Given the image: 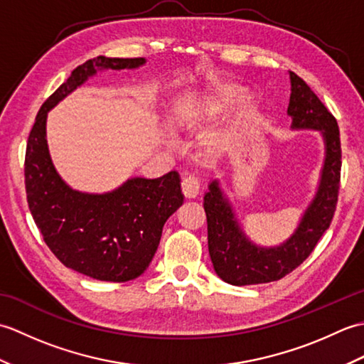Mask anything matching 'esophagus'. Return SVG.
Returning <instances> with one entry per match:
<instances>
[{"label":"esophagus","instance_id":"34e87169","mask_svg":"<svg viewBox=\"0 0 364 364\" xmlns=\"http://www.w3.org/2000/svg\"><path fill=\"white\" fill-rule=\"evenodd\" d=\"M181 189H183V194L186 198H196L200 194V189H202V186H200V181L196 176H186V178H183Z\"/></svg>","mask_w":364,"mask_h":364}]
</instances>
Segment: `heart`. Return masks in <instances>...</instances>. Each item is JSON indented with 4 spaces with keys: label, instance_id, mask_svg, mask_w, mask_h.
<instances>
[{
    "label": "heart",
    "instance_id": "obj_1",
    "mask_svg": "<svg viewBox=\"0 0 364 364\" xmlns=\"http://www.w3.org/2000/svg\"><path fill=\"white\" fill-rule=\"evenodd\" d=\"M242 89L237 86V84H218V86H213L208 89L202 98L198 100L196 106V111L198 114L205 115L208 119H213L215 115L223 112L231 105H235L237 100V109H236V117L230 127L222 128L215 133L210 134L205 141V149L206 151L213 154V156H219V154L225 153L231 145L236 142L237 139V129L239 123L245 117L247 114L252 111L253 107V100L250 95H242Z\"/></svg>",
    "mask_w": 364,
    "mask_h": 364
}]
</instances>
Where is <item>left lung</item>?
I'll return each mask as SVG.
<instances>
[{
  "label": "left lung",
  "instance_id": "obj_1",
  "mask_svg": "<svg viewBox=\"0 0 364 364\" xmlns=\"http://www.w3.org/2000/svg\"><path fill=\"white\" fill-rule=\"evenodd\" d=\"M291 129L319 131L323 141V164L319 184L294 233L278 245L262 247L245 235L219 180L208 184L203 208L208 220V249L215 274L233 286L280 280L299 267L328 230L338 203L341 178V142L333 115L299 76L289 72Z\"/></svg>",
  "mask_w": 364,
  "mask_h": 364
}]
</instances>
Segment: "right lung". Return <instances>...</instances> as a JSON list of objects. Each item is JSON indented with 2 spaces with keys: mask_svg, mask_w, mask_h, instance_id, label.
<instances>
[{
  "mask_svg": "<svg viewBox=\"0 0 364 364\" xmlns=\"http://www.w3.org/2000/svg\"><path fill=\"white\" fill-rule=\"evenodd\" d=\"M145 58L98 56L76 67L46 100L31 129L25 158L29 211L43 241L68 269L102 282H129L142 275L158 250L162 227L183 205L175 170L159 178L134 176L105 194L68 186L54 167L46 117L59 102L102 70H133Z\"/></svg>",
  "mask_w": 364,
  "mask_h": 364,
  "instance_id": "right-lung-1",
  "label": "right lung"
}]
</instances>
